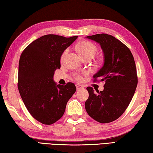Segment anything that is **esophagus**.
Masks as SVG:
<instances>
[{
    "label": "esophagus",
    "instance_id": "esophagus-1",
    "mask_svg": "<svg viewBox=\"0 0 153 153\" xmlns=\"http://www.w3.org/2000/svg\"><path fill=\"white\" fill-rule=\"evenodd\" d=\"M76 88H77V90L84 88V86H83L82 85H80V84H77L76 85Z\"/></svg>",
    "mask_w": 153,
    "mask_h": 153
}]
</instances>
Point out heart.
I'll list each match as a JSON object with an SVG mask.
<instances>
[{"label":"heart","instance_id":"b5f03b06","mask_svg":"<svg viewBox=\"0 0 153 153\" xmlns=\"http://www.w3.org/2000/svg\"><path fill=\"white\" fill-rule=\"evenodd\" d=\"M77 48L79 53L81 55L83 58L88 57V56L93 57L97 52V46H96L94 44H93L91 42H89V41H83V42L79 43L77 46ZM67 53H68V49H66L61 55V61L64 60ZM75 78L77 80H78V81H80V80H82V77L81 75L76 74L75 75Z\"/></svg>","mask_w":153,"mask_h":153}]
</instances>
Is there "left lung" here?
I'll use <instances>...</instances> for the list:
<instances>
[{
	"mask_svg": "<svg viewBox=\"0 0 153 153\" xmlns=\"http://www.w3.org/2000/svg\"><path fill=\"white\" fill-rule=\"evenodd\" d=\"M100 44L104 64L94 75V81L105 82L104 90L94 92L87 87L89 97L85 102L88 114L101 123H110L124 113L130 103L138 84L134 56L127 46L113 36L98 33L86 36Z\"/></svg>",
	"mask_w": 153,
	"mask_h": 153,
	"instance_id": "obj_1",
	"label": "left lung"
}]
</instances>
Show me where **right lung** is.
Masks as SVG:
<instances>
[{"label":"right lung","instance_id":"obj_1","mask_svg":"<svg viewBox=\"0 0 153 153\" xmlns=\"http://www.w3.org/2000/svg\"><path fill=\"white\" fill-rule=\"evenodd\" d=\"M77 36L48 34L30 44L20 56L17 86L24 105L39 122L51 125L63 115L76 91L74 83L56 84L53 76L60 69L62 54Z\"/></svg>","mask_w":153,"mask_h":153}]
</instances>
